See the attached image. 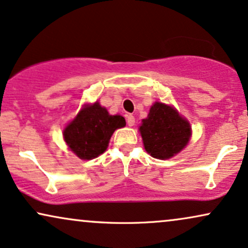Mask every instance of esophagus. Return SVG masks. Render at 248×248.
I'll return each instance as SVG.
<instances>
[{"mask_svg":"<svg viewBox=\"0 0 248 248\" xmlns=\"http://www.w3.org/2000/svg\"><path fill=\"white\" fill-rule=\"evenodd\" d=\"M134 122H136V119H134V116H132V115H127L126 116V123H127V125H129V126H133Z\"/></svg>","mask_w":248,"mask_h":248,"instance_id":"34e87169","label":"esophagus"}]
</instances>
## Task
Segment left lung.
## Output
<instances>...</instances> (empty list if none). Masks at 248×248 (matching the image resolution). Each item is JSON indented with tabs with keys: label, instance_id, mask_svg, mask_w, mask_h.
I'll return each mask as SVG.
<instances>
[{
	"label": "left lung",
	"instance_id": "8db88e82",
	"mask_svg": "<svg viewBox=\"0 0 248 248\" xmlns=\"http://www.w3.org/2000/svg\"><path fill=\"white\" fill-rule=\"evenodd\" d=\"M139 130L146 151L160 160H167L179 153L191 137L188 122L172 107L162 102L152 106Z\"/></svg>",
	"mask_w": 248,
	"mask_h": 248
}]
</instances>
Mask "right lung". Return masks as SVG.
<instances>
[{"mask_svg":"<svg viewBox=\"0 0 248 248\" xmlns=\"http://www.w3.org/2000/svg\"><path fill=\"white\" fill-rule=\"evenodd\" d=\"M125 124L123 116L109 115L106 108L95 102L85 106L65 127L64 140L78 157L92 160L106 151L114 131Z\"/></svg>","mask_w":248,"mask_h":248,"instance_id":"1","label":"right lung"}]
</instances>
